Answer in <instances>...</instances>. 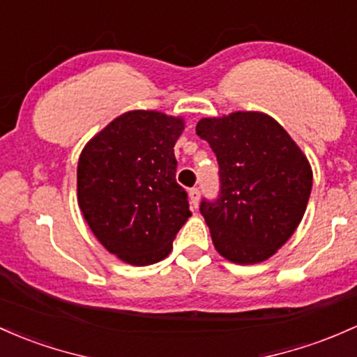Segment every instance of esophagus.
<instances>
[{
  "instance_id": "obj_1",
  "label": "esophagus",
  "mask_w": 357,
  "mask_h": 357,
  "mask_svg": "<svg viewBox=\"0 0 357 357\" xmlns=\"http://www.w3.org/2000/svg\"><path fill=\"white\" fill-rule=\"evenodd\" d=\"M198 202H199V190H198V188H191V190H190V203H191V206H193V208H197Z\"/></svg>"
}]
</instances>
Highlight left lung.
<instances>
[{"instance_id": "8db88e82", "label": "left lung", "mask_w": 357, "mask_h": 357, "mask_svg": "<svg viewBox=\"0 0 357 357\" xmlns=\"http://www.w3.org/2000/svg\"><path fill=\"white\" fill-rule=\"evenodd\" d=\"M197 134L220 167V195L199 205L215 249L236 264L269 259L307 210L313 179L307 155L261 112L202 119Z\"/></svg>"}]
</instances>
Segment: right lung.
Segmentation results:
<instances>
[{"label":"right lung","mask_w":357,"mask_h":357,"mask_svg":"<svg viewBox=\"0 0 357 357\" xmlns=\"http://www.w3.org/2000/svg\"><path fill=\"white\" fill-rule=\"evenodd\" d=\"M181 116L134 109L93 137L77 162V203L108 252L132 266L162 261L191 217L176 183Z\"/></svg>","instance_id":"add662e5"}]
</instances>
